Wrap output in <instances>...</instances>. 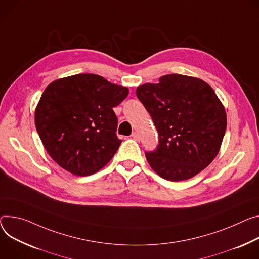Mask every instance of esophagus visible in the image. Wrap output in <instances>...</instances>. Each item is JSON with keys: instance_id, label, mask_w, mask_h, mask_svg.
Wrapping results in <instances>:
<instances>
[{"instance_id": "1", "label": "esophagus", "mask_w": 259, "mask_h": 259, "mask_svg": "<svg viewBox=\"0 0 259 259\" xmlns=\"http://www.w3.org/2000/svg\"><path fill=\"white\" fill-rule=\"evenodd\" d=\"M131 137H132L134 140H136V142H139V140H140L139 134H138L137 132H133V133L131 134Z\"/></svg>"}]
</instances>
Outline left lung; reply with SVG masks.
<instances>
[{"instance_id": "obj_1", "label": "left lung", "mask_w": 259, "mask_h": 259, "mask_svg": "<svg viewBox=\"0 0 259 259\" xmlns=\"http://www.w3.org/2000/svg\"><path fill=\"white\" fill-rule=\"evenodd\" d=\"M136 96L158 131L159 145L146 152L157 175L171 182L185 181L215 159L226 130V112L205 81L167 74L158 83L139 85Z\"/></svg>"}]
</instances>
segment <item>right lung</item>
<instances>
[{"label":"right lung","instance_id":"add662e5","mask_svg":"<svg viewBox=\"0 0 259 259\" xmlns=\"http://www.w3.org/2000/svg\"><path fill=\"white\" fill-rule=\"evenodd\" d=\"M126 87L96 74H76L48 85L35 110V125L50 156L65 170L85 177L111 160L122 140L113 107Z\"/></svg>","mask_w":259,"mask_h":259}]
</instances>
